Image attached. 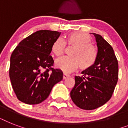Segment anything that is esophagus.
I'll return each instance as SVG.
<instances>
[{
	"label": "esophagus",
	"instance_id": "obj_1",
	"mask_svg": "<svg viewBox=\"0 0 128 128\" xmlns=\"http://www.w3.org/2000/svg\"><path fill=\"white\" fill-rule=\"evenodd\" d=\"M69 76H70V75L67 74V73H66V72H64V73H63V79H66V78H68Z\"/></svg>",
	"mask_w": 128,
	"mask_h": 128
}]
</instances>
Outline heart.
I'll return each instance as SVG.
<instances>
[{"label":"heart","mask_w":128,"mask_h":128,"mask_svg":"<svg viewBox=\"0 0 128 128\" xmlns=\"http://www.w3.org/2000/svg\"><path fill=\"white\" fill-rule=\"evenodd\" d=\"M91 37L84 32H74L68 34L63 40L56 39L52 46V52L56 56H62L66 46H73L68 57H62L56 61V66L64 72H71L78 66L82 70L89 69L95 64L98 52L90 44Z\"/></svg>","instance_id":"b5f03b06"}]
</instances>
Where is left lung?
<instances>
[{"mask_svg":"<svg viewBox=\"0 0 128 128\" xmlns=\"http://www.w3.org/2000/svg\"><path fill=\"white\" fill-rule=\"evenodd\" d=\"M98 48L93 66L75 76L70 92L72 101L81 109L91 110L105 104L113 94L118 80V62L111 45L102 36L93 33Z\"/></svg>","mask_w":128,"mask_h":128,"instance_id":"left-lung-1","label":"left lung"}]
</instances>
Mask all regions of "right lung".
Masks as SVG:
<instances>
[{
	"instance_id": "1",
	"label": "right lung",
	"mask_w": 128,
	"mask_h": 128,
	"mask_svg": "<svg viewBox=\"0 0 128 128\" xmlns=\"http://www.w3.org/2000/svg\"><path fill=\"white\" fill-rule=\"evenodd\" d=\"M57 31L42 30L23 39L13 50L9 76L13 90L20 101L38 104L47 98L52 88L62 80L63 73L55 69L50 54Z\"/></svg>"
}]
</instances>
